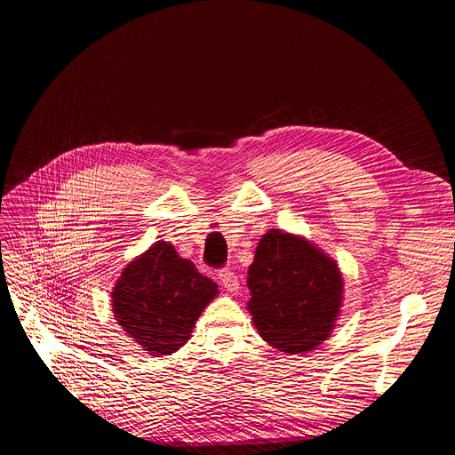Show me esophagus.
I'll return each mask as SVG.
<instances>
[{"label":"esophagus","mask_w":455,"mask_h":455,"mask_svg":"<svg viewBox=\"0 0 455 455\" xmlns=\"http://www.w3.org/2000/svg\"><path fill=\"white\" fill-rule=\"evenodd\" d=\"M218 279L222 283V286L229 292H237L239 291V279L235 271H231L229 267H222L218 271Z\"/></svg>","instance_id":"34e87169"}]
</instances>
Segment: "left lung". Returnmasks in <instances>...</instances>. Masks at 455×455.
Segmentation results:
<instances>
[{"label":"left lung","mask_w":455,"mask_h":455,"mask_svg":"<svg viewBox=\"0 0 455 455\" xmlns=\"http://www.w3.org/2000/svg\"><path fill=\"white\" fill-rule=\"evenodd\" d=\"M246 284L252 321L275 349L307 353L334 328L341 306V275L336 261L306 239L267 231L258 243Z\"/></svg>","instance_id":"1"}]
</instances>
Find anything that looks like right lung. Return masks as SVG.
<instances>
[{
	"instance_id": "right-lung-1",
	"label": "right lung",
	"mask_w": 455,
	"mask_h": 455,
	"mask_svg": "<svg viewBox=\"0 0 455 455\" xmlns=\"http://www.w3.org/2000/svg\"><path fill=\"white\" fill-rule=\"evenodd\" d=\"M218 294L194 261L176 254L171 243L157 241L123 269L112 292L117 324L149 355L180 349L203 309Z\"/></svg>"
}]
</instances>
